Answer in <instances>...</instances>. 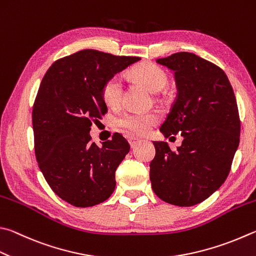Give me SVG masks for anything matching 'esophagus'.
Returning a JSON list of instances; mask_svg holds the SVG:
<instances>
[{
  "instance_id": "1",
  "label": "esophagus",
  "mask_w": 256,
  "mask_h": 256,
  "mask_svg": "<svg viewBox=\"0 0 256 256\" xmlns=\"http://www.w3.org/2000/svg\"><path fill=\"white\" fill-rule=\"evenodd\" d=\"M138 142H140V140H138V138H128V143H130V146H131V148L136 146Z\"/></svg>"
}]
</instances>
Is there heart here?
I'll return each instance as SVG.
<instances>
[{"label": "heart", "instance_id": "b5f03b06", "mask_svg": "<svg viewBox=\"0 0 256 256\" xmlns=\"http://www.w3.org/2000/svg\"><path fill=\"white\" fill-rule=\"evenodd\" d=\"M132 75L152 92H160L168 84V75L164 69L151 62L138 64L133 68ZM123 88V80L120 75L110 78L103 87L105 103L112 108L118 106L122 100ZM156 120V115L152 113H126L118 118L116 123L125 131L141 136L151 128Z\"/></svg>", "mask_w": 256, "mask_h": 256}]
</instances>
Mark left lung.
Segmentation results:
<instances>
[{"mask_svg":"<svg viewBox=\"0 0 256 256\" xmlns=\"http://www.w3.org/2000/svg\"><path fill=\"white\" fill-rule=\"evenodd\" d=\"M156 62L174 72L178 95L160 128L164 138L181 133V146L171 151L154 141L150 164L152 189L162 200L190 207L224 184L238 148V104L226 74L192 52H176Z\"/></svg>","mask_w":256,"mask_h":256,"instance_id":"1","label":"left lung"}]
</instances>
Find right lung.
Returning a JSON list of instances; mask_svg holds the SVG:
<instances>
[{
	"label": "right lung",
	"instance_id": "add662e5",
	"mask_svg": "<svg viewBox=\"0 0 256 256\" xmlns=\"http://www.w3.org/2000/svg\"><path fill=\"white\" fill-rule=\"evenodd\" d=\"M140 59L86 49L54 62L42 78L32 110L36 158L50 188L72 206L98 205L115 190L130 146L118 133L96 146L90 125L108 112L105 82Z\"/></svg>",
	"mask_w": 256,
	"mask_h": 256
}]
</instances>
